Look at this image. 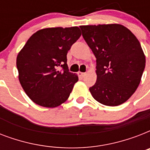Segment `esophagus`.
Returning <instances> with one entry per match:
<instances>
[{
    "instance_id": "34e87169",
    "label": "esophagus",
    "mask_w": 150,
    "mask_h": 150,
    "mask_svg": "<svg viewBox=\"0 0 150 150\" xmlns=\"http://www.w3.org/2000/svg\"><path fill=\"white\" fill-rule=\"evenodd\" d=\"M86 75V73L85 72H79V76L81 78H83Z\"/></svg>"
}]
</instances>
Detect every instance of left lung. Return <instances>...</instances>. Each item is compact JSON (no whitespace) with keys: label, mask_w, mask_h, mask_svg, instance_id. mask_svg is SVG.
<instances>
[{"label":"left lung","mask_w":150,"mask_h":150,"mask_svg":"<svg viewBox=\"0 0 150 150\" xmlns=\"http://www.w3.org/2000/svg\"><path fill=\"white\" fill-rule=\"evenodd\" d=\"M82 36L96 58V83L89 88L96 101L118 106L137 89L146 66L139 41L119 24L81 25Z\"/></svg>","instance_id":"1"}]
</instances>
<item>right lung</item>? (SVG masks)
Here are the masks:
<instances>
[{
    "label": "right lung",
    "mask_w": 150,
    "mask_h": 150,
    "mask_svg": "<svg viewBox=\"0 0 150 150\" xmlns=\"http://www.w3.org/2000/svg\"><path fill=\"white\" fill-rule=\"evenodd\" d=\"M80 36L77 26L40 29L18 53L19 82L35 103L56 107L68 100L79 77L68 70L67 54Z\"/></svg>",
    "instance_id": "obj_1"
}]
</instances>
